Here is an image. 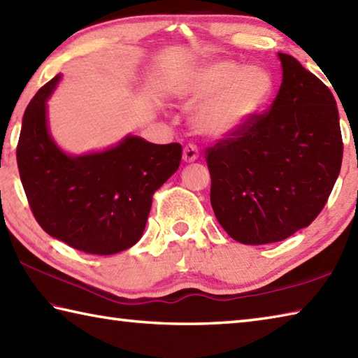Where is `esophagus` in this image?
Here are the masks:
<instances>
[{"mask_svg":"<svg viewBox=\"0 0 358 358\" xmlns=\"http://www.w3.org/2000/svg\"><path fill=\"white\" fill-rule=\"evenodd\" d=\"M197 158H199V148L194 144L186 145L185 150H183V159L186 162H192V161H196Z\"/></svg>","mask_w":358,"mask_h":358,"instance_id":"1","label":"esophagus"}]
</instances>
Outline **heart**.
<instances>
[{"mask_svg":"<svg viewBox=\"0 0 358 358\" xmlns=\"http://www.w3.org/2000/svg\"><path fill=\"white\" fill-rule=\"evenodd\" d=\"M175 94L187 103H199L192 113L197 131L222 138L243 129L262 113L271 99L272 80L262 67L217 59L186 73Z\"/></svg>","mask_w":358,"mask_h":358,"instance_id":"1","label":"heart"}]
</instances>
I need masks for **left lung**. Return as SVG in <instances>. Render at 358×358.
Segmentation results:
<instances>
[{"label":"left lung","instance_id":"1","mask_svg":"<svg viewBox=\"0 0 358 358\" xmlns=\"http://www.w3.org/2000/svg\"><path fill=\"white\" fill-rule=\"evenodd\" d=\"M283 78L269 109L208 147L211 206L238 243H277L327 203L343 159L336 101L301 62L278 53Z\"/></svg>","mask_w":358,"mask_h":358}]
</instances>
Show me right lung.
<instances>
[{
	"label": "right lung",
	"mask_w": 358,
	"mask_h": 358,
	"mask_svg": "<svg viewBox=\"0 0 358 358\" xmlns=\"http://www.w3.org/2000/svg\"><path fill=\"white\" fill-rule=\"evenodd\" d=\"M56 75L26 108L17 164L38 225L59 241L92 255L127 250L144 233L155 191L177 172L181 148L128 136L109 150L69 157L51 139L47 100Z\"/></svg>",
	"instance_id": "obj_1"
}]
</instances>
